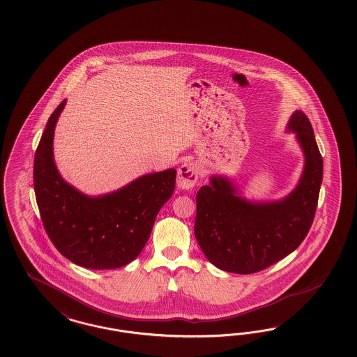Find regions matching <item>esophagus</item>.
I'll return each instance as SVG.
<instances>
[{
  "mask_svg": "<svg viewBox=\"0 0 357 357\" xmlns=\"http://www.w3.org/2000/svg\"><path fill=\"white\" fill-rule=\"evenodd\" d=\"M199 178V167L194 162L184 163L178 169V178L176 183L182 190L192 188Z\"/></svg>",
  "mask_w": 357,
  "mask_h": 357,
  "instance_id": "esophagus-1",
  "label": "esophagus"
}]
</instances>
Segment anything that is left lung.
I'll return each instance as SVG.
<instances>
[{
	"mask_svg": "<svg viewBox=\"0 0 357 357\" xmlns=\"http://www.w3.org/2000/svg\"><path fill=\"white\" fill-rule=\"evenodd\" d=\"M287 130L296 133L305 154L301 179L275 202H249L225 176L196 194L195 237L206 259L220 270L249 275L270 267L297 249L309 233L324 176V160L303 111L293 112Z\"/></svg>",
	"mask_w": 357,
	"mask_h": 357,
	"instance_id": "left-lung-1",
	"label": "left lung"
}]
</instances>
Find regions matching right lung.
I'll list each match as a JSON object with an SVG mask.
<instances>
[{
  "mask_svg": "<svg viewBox=\"0 0 357 357\" xmlns=\"http://www.w3.org/2000/svg\"><path fill=\"white\" fill-rule=\"evenodd\" d=\"M66 99L45 126L33 160V188L44 229L66 259L90 270H114L136 259L155 217L175 190L176 170L146 174L102 196L66 183L54 160V133Z\"/></svg>",
  "mask_w": 357,
  "mask_h": 357,
  "instance_id": "1",
  "label": "right lung"
}]
</instances>
